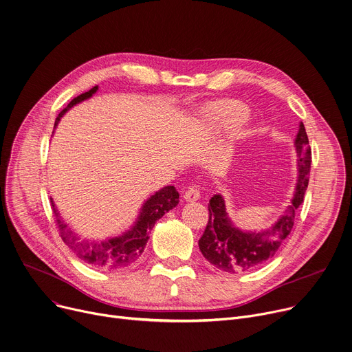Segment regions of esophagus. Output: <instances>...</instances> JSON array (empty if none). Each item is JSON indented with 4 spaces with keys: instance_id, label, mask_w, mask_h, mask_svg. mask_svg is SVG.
I'll list each match as a JSON object with an SVG mask.
<instances>
[{
    "instance_id": "obj_1",
    "label": "esophagus",
    "mask_w": 352,
    "mask_h": 352,
    "mask_svg": "<svg viewBox=\"0 0 352 352\" xmlns=\"http://www.w3.org/2000/svg\"><path fill=\"white\" fill-rule=\"evenodd\" d=\"M184 200L186 201H196L200 199V190L196 184H190L184 191Z\"/></svg>"
}]
</instances>
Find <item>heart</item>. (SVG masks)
<instances>
[{"label":"heart","instance_id":"b5f03b06","mask_svg":"<svg viewBox=\"0 0 352 352\" xmlns=\"http://www.w3.org/2000/svg\"><path fill=\"white\" fill-rule=\"evenodd\" d=\"M206 114L208 119L219 126L238 124L245 119V110L233 102H215L207 106Z\"/></svg>","mask_w":352,"mask_h":352}]
</instances>
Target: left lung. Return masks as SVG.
Segmentation results:
<instances>
[{"instance_id": "8db88e82", "label": "left lung", "mask_w": 352, "mask_h": 352, "mask_svg": "<svg viewBox=\"0 0 352 352\" xmlns=\"http://www.w3.org/2000/svg\"><path fill=\"white\" fill-rule=\"evenodd\" d=\"M295 146L299 168L295 197L285 214L268 230L263 233H248L233 228L226 217L222 197L219 194L211 197L208 222L199 241V246L203 256L212 265L232 274L256 268L274 256L283 241L289 235L294 228L295 211L303 203L311 164V152L303 123L299 126Z\"/></svg>"}]
</instances>
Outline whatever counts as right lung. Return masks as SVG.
<instances>
[{
	"instance_id": "add662e5",
	"label": "right lung",
	"mask_w": 352,
	"mask_h": 352,
	"mask_svg": "<svg viewBox=\"0 0 352 352\" xmlns=\"http://www.w3.org/2000/svg\"><path fill=\"white\" fill-rule=\"evenodd\" d=\"M96 91H98V87H94L91 91L74 98L68 103V106L57 116L54 127L58 124L61 116L69 107L91 98ZM177 204H179L177 190L173 186H166L162 190L156 191L149 200L145 201L137 223L127 233H124V235L104 241V242H89V241H80L67 228V225L60 219L58 212L52 200L54 221L57 223L63 242L87 264H91L98 268H107V270L126 268L127 265L133 264L137 258H140L149 239V233L155 222L160 218H162L169 210L175 208Z\"/></svg>"
}]
</instances>
